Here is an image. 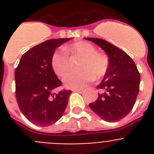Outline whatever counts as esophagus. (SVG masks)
<instances>
[{"mask_svg": "<svg viewBox=\"0 0 154 154\" xmlns=\"http://www.w3.org/2000/svg\"><path fill=\"white\" fill-rule=\"evenodd\" d=\"M73 91H75V92L82 93L83 91H84V90H83V89H74V90H73Z\"/></svg>", "mask_w": 154, "mask_h": 154, "instance_id": "1", "label": "esophagus"}]
</instances>
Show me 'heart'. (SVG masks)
I'll list each match as a JSON object with an SVG mask.
<instances>
[{"label": "heart", "instance_id": "heart-1", "mask_svg": "<svg viewBox=\"0 0 154 154\" xmlns=\"http://www.w3.org/2000/svg\"><path fill=\"white\" fill-rule=\"evenodd\" d=\"M67 53L82 58L79 65L81 72L69 73L63 79L65 86L70 89H81L94 80L105 76L109 66V60L106 55L99 53L92 44L79 41L64 48ZM51 66L55 74L63 77L69 71V57L62 50H56L51 58Z\"/></svg>", "mask_w": 154, "mask_h": 154}]
</instances>
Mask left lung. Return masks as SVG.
Segmentation results:
<instances>
[{"instance_id": "8db88e82", "label": "left lung", "mask_w": 154, "mask_h": 154, "mask_svg": "<svg viewBox=\"0 0 154 154\" xmlns=\"http://www.w3.org/2000/svg\"><path fill=\"white\" fill-rule=\"evenodd\" d=\"M93 42L107 53L109 66L97 88L103 91L89 107L101 119L115 122L131 112L139 93L140 76L136 64L125 52L106 40L85 38Z\"/></svg>"}]
</instances>
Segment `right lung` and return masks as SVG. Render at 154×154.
I'll return each instance as SVG.
<instances>
[{
	"label": "right lung",
	"mask_w": 154,
	"mask_h": 154,
	"mask_svg": "<svg viewBox=\"0 0 154 154\" xmlns=\"http://www.w3.org/2000/svg\"><path fill=\"white\" fill-rule=\"evenodd\" d=\"M72 38L49 39L23 55L15 70L16 98L22 114L34 125L47 127L63 115L71 91L54 93L62 85L51 66L59 46Z\"/></svg>",
	"instance_id": "obj_1"
}]
</instances>
